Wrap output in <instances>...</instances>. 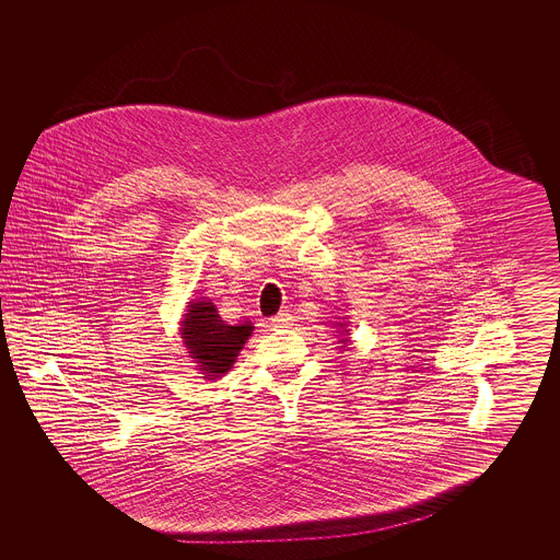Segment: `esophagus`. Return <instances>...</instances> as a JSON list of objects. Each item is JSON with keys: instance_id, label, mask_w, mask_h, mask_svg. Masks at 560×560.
<instances>
[{"instance_id": "34e87169", "label": "esophagus", "mask_w": 560, "mask_h": 560, "mask_svg": "<svg viewBox=\"0 0 560 560\" xmlns=\"http://www.w3.org/2000/svg\"><path fill=\"white\" fill-rule=\"evenodd\" d=\"M291 323H293V318H291V314H285V312H281V314H277V316H272L271 318L272 330L289 328Z\"/></svg>"}]
</instances>
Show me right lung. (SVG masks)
Instances as JSON below:
<instances>
[{"label":"right lung","instance_id":"1","mask_svg":"<svg viewBox=\"0 0 560 560\" xmlns=\"http://www.w3.org/2000/svg\"><path fill=\"white\" fill-rule=\"evenodd\" d=\"M253 324L232 326L220 318L211 302L188 305L187 320L183 323V339L188 353L199 363L207 380H215L230 372L237 351L253 335Z\"/></svg>","mask_w":560,"mask_h":560}]
</instances>
